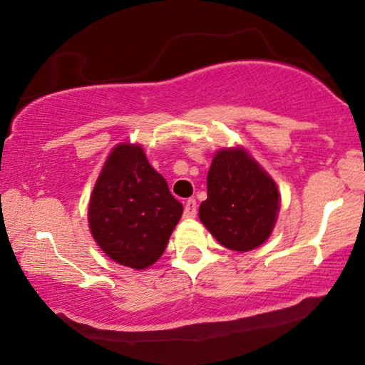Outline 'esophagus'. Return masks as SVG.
Segmentation results:
<instances>
[{
  "instance_id": "34e87169",
  "label": "esophagus",
  "mask_w": 365,
  "mask_h": 365,
  "mask_svg": "<svg viewBox=\"0 0 365 365\" xmlns=\"http://www.w3.org/2000/svg\"><path fill=\"white\" fill-rule=\"evenodd\" d=\"M196 200L190 198L187 200V203H185V211H183V216L185 217H195L196 216Z\"/></svg>"
}]
</instances>
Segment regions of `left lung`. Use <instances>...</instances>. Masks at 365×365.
Here are the masks:
<instances>
[{"label":"left lung","mask_w":365,"mask_h":365,"mask_svg":"<svg viewBox=\"0 0 365 365\" xmlns=\"http://www.w3.org/2000/svg\"><path fill=\"white\" fill-rule=\"evenodd\" d=\"M207 198L200 219L219 244L235 252L253 250L273 232L279 193L273 178L245 149H221L207 172Z\"/></svg>","instance_id":"obj_1"}]
</instances>
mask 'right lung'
Listing matches in <instances>:
<instances>
[{"label":"right lung","instance_id":"1","mask_svg":"<svg viewBox=\"0 0 365 365\" xmlns=\"http://www.w3.org/2000/svg\"><path fill=\"white\" fill-rule=\"evenodd\" d=\"M182 212L140 144L123 143L110 153L97 178L88 216L92 237L107 257L144 269L164 253Z\"/></svg>","mask_w":365,"mask_h":365}]
</instances>
